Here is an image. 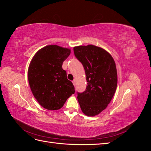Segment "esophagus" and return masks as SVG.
Here are the masks:
<instances>
[{
  "mask_svg": "<svg viewBox=\"0 0 151 151\" xmlns=\"http://www.w3.org/2000/svg\"><path fill=\"white\" fill-rule=\"evenodd\" d=\"M72 83H73V84H74V86H76V80L75 79L72 81Z\"/></svg>",
  "mask_w": 151,
  "mask_h": 151,
  "instance_id": "1",
  "label": "esophagus"
}]
</instances>
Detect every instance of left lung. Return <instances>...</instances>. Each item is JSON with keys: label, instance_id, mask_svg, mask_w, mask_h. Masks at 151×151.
I'll return each mask as SVG.
<instances>
[{"label": "left lung", "instance_id": "1", "mask_svg": "<svg viewBox=\"0 0 151 151\" xmlns=\"http://www.w3.org/2000/svg\"><path fill=\"white\" fill-rule=\"evenodd\" d=\"M74 52L84 68L88 85L83 93H77V99L82 111L94 116L106 109L116 91L115 62L107 51L93 45L75 47Z\"/></svg>", "mask_w": 151, "mask_h": 151}]
</instances>
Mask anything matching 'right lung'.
<instances>
[{
    "label": "right lung",
    "instance_id": "add662e5",
    "mask_svg": "<svg viewBox=\"0 0 151 151\" xmlns=\"http://www.w3.org/2000/svg\"><path fill=\"white\" fill-rule=\"evenodd\" d=\"M70 50L58 45H47L35 53L28 71L29 84L34 97L48 110L60 109L75 93L74 86L67 79L62 63Z\"/></svg>",
    "mask_w": 151,
    "mask_h": 151
}]
</instances>
